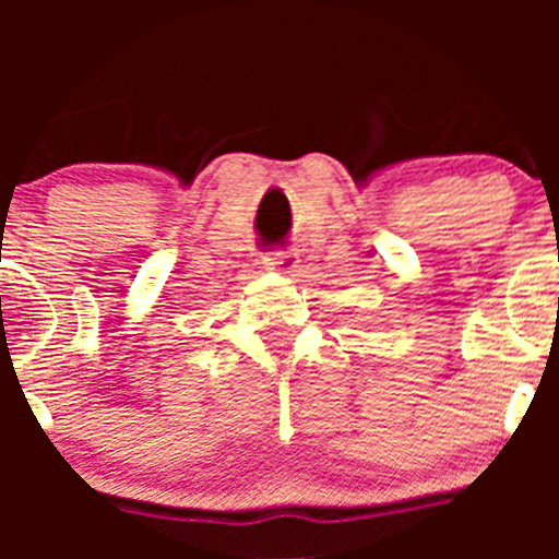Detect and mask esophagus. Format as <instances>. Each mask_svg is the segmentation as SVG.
<instances>
[{
	"label": "esophagus",
	"mask_w": 559,
	"mask_h": 559,
	"mask_svg": "<svg viewBox=\"0 0 559 559\" xmlns=\"http://www.w3.org/2000/svg\"><path fill=\"white\" fill-rule=\"evenodd\" d=\"M267 270H275L281 275H297L300 273V257L295 251H273L270 257H264Z\"/></svg>",
	"instance_id": "34e87169"
}]
</instances>
